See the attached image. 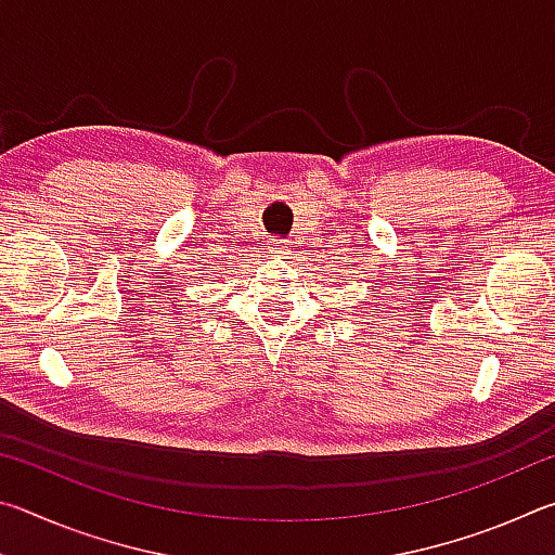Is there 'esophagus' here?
I'll list each match as a JSON object with an SVG mask.
<instances>
[{
	"mask_svg": "<svg viewBox=\"0 0 555 555\" xmlns=\"http://www.w3.org/2000/svg\"><path fill=\"white\" fill-rule=\"evenodd\" d=\"M288 251H291L288 240H274V242H271V247H269V255L274 259H286Z\"/></svg>",
	"mask_w": 555,
	"mask_h": 555,
	"instance_id": "obj_1",
	"label": "esophagus"
}]
</instances>
